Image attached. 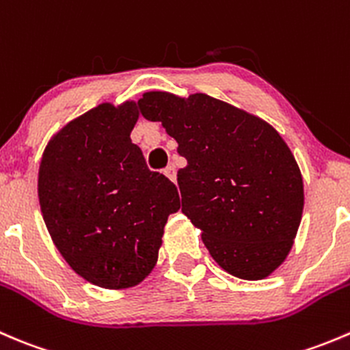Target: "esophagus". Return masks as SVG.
Returning a JSON list of instances; mask_svg holds the SVG:
<instances>
[{"mask_svg": "<svg viewBox=\"0 0 350 350\" xmlns=\"http://www.w3.org/2000/svg\"><path fill=\"white\" fill-rule=\"evenodd\" d=\"M163 174H165V175H167V176H168V178H170V180H172V182H175V180H176V172H175V165H174V163H170V165H168V167H167V168H165V170H163Z\"/></svg>", "mask_w": 350, "mask_h": 350, "instance_id": "obj_1", "label": "esophagus"}]
</instances>
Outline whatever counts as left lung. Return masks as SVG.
Segmentation results:
<instances>
[{
  "instance_id": "8db88e82",
  "label": "left lung",
  "mask_w": 350,
  "mask_h": 350,
  "mask_svg": "<svg viewBox=\"0 0 350 350\" xmlns=\"http://www.w3.org/2000/svg\"><path fill=\"white\" fill-rule=\"evenodd\" d=\"M137 105L178 143L182 213L202 230L211 257L247 281L272 274L291 250L304 204L299 167L278 131L206 93L148 92Z\"/></svg>"
}]
</instances>
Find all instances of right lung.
Listing matches in <instances>:
<instances>
[{"mask_svg": "<svg viewBox=\"0 0 350 350\" xmlns=\"http://www.w3.org/2000/svg\"><path fill=\"white\" fill-rule=\"evenodd\" d=\"M136 102L102 103L66 124L39 168V202L51 238L92 284L122 289L143 281L158 258L175 183L151 172L131 141Z\"/></svg>", "mask_w": 350, "mask_h": 350, "instance_id": "obj_1", "label": "right lung"}]
</instances>
